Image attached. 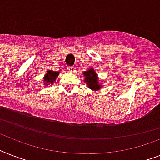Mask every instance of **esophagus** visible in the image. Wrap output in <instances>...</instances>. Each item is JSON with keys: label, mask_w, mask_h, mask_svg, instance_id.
Returning a JSON list of instances; mask_svg holds the SVG:
<instances>
[{"label": "esophagus", "mask_w": 160, "mask_h": 160, "mask_svg": "<svg viewBox=\"0 0 160 160\" xmlns=\"http://www.w3.org/2000/svg\"><path fill=\"white\" fill-rule=\"evenodd\" d=\"M67 71L70 73H74L75 71V66H69V67H67Z\"/></svg>", "instance_id": "esophagus-1"}]
</instances>
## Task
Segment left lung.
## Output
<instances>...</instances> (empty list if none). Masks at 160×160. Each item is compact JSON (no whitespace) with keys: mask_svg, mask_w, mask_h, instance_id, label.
Segmentation results:
<instances>
[{"mask_svg":"<svg viewBox=\"0 0 160 160\" xmlns=\"http://www.w3.org/2000/svg\"><path fill=\"white\" fill-rule=\"evenodd\" d=\"M83 75L85 76V84L87 85V86L90 88V90L97 91V90L102 89V85H101L102 81L99 80L97 74L93 68H90L86 71H84Z\"/></svg>","mask_w":160,"mask_h":160,"instance_id":"8db88e82","label":"left lung"}]
</instances>
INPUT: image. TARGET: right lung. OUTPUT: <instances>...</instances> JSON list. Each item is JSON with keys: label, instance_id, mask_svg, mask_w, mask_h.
Returning <instances> with one entry per match:
<instances>
[{"label": "right lung", "instance_id": "1", "mask_svg": "<svg viewBox=\"0 0 160 160\" xmlns=\"http://www.w3.org/2000/svg\"><path fill=\"white\" fill-rule=\"evenodd\" d=\"M60 72L59 71H54L51 70H47L46 73L44 75L43 78V85L47 86V85H52L55 82V79L58 77Z\"/></svg>", "mask_w": 160, "mask_h": 160}]
</instances>
